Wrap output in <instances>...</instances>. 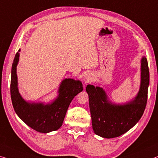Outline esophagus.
Segmentation results:
<instances>
[{"instance_id": "34e87169", "label": "esophagus", "mask_w": 158, "mask_h": 158, "mask_svg": "<svg viewBox=\"0 0 158 158\" xmlns=\"http://www.w3.org/2000/svg\"><path fill=\"white\" fill-rule=\"evenodd\" d=\"M84 81H85V83H89V82H91L92 78H91V77L89 76H85Z\"/></svg>"}]
</instances>
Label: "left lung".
I'll use <instances>...</instances> for the list:
<instances>
[{"label":"left lung","instance_id":"left-lung-1","mask_svg":"<svg viewBox=\"0 0 158 158\" xmlns=\"http://www.w3.org/2000/svg\"><path fill=\"white\" fill-rule=\"evenodd\" d=\"M149 69L147 59H141V87L133 102L124 105L109 103L102 88L88 85L89 109L94 133L103 138H115L126 133L143 115L148 99Z\"/></svg>","mask_w":158,"mask_h":158}]
</instances>
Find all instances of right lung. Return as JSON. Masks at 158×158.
Masks as SVG:
<instances>
[{
  "instance_id": "1",
  "label": "right lung",
  "mask_w": 158,
  "mask_h": 158,
  "mask_svg": "<svg viewBox=\"0 0 158 158\" xmlns=\"http://www.w3.org/2000/svg\"><path fill=\"white\" fill-rule=\"evenodd\" d=\"M19 56V52H17L12 66L10 82V94L15 111L33 130L42 133L57 130L62 125L71 101L83 90L82 83L73 79H66L61 82L59 97L51 104L28 103L20 96L17 88L16 67Z\"/></svg>"
}]
</instances>
